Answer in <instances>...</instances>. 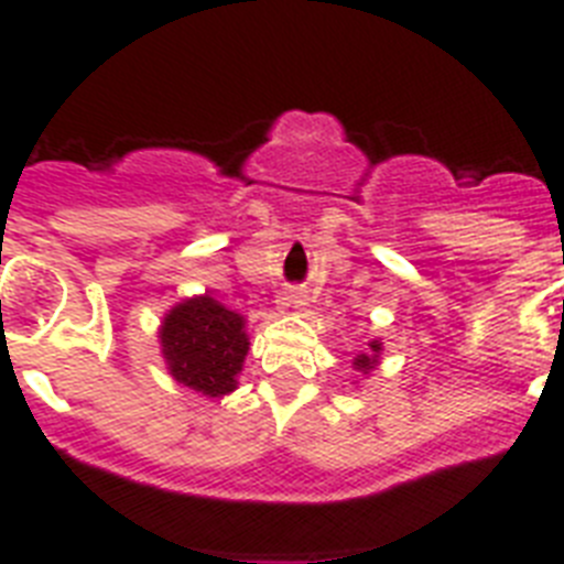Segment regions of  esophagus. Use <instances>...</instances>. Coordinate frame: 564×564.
Returning <instances> with one entry per match:
<instances>
[{"instance_id": "34e87169", "label": "esophagus", "mask_w": 564, "mask_h": 564, "mask_svg": "<svg viewBox=\"0 0 564 564\" xmlns=\"http://www.w3.org/2000/svg\"><path fill=\"white\" fill-rule=\"evenodd\" d=\"M288 305L296 307V311H299V307H305L307 305V293L305 291H291V293H288Z\"/></svg>"}]
</instances>
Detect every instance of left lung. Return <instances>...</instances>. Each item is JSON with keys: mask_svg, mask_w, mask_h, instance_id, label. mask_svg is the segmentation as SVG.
<instances>
[{"mask_svg": "<svg viewBox=\"0 0 564 564\" xmlns=\"http://www.w3.org/2000/svg\"><path fill=\"white\" fill-rule=\"evenodd\" d=\"M381 350H383V341L372 338V341L367 344V350H361L352 356V370H356L358 376H370L378 364H381Z\"/></svg>", "mask_w": 564, "mask_h": 564, "instance_id": "1", "label": "left lung"}]
</instances>
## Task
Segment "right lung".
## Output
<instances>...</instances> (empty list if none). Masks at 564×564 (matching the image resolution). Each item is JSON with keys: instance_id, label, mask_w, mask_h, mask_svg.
I'll list each match as a JSON object with an SVG mask.
<instances>
[{"instance_id": "obj_1", "label": "right lung", "mask_w": 564, "mask_h": 564, "mask_svg": "<svg viewBox=\"0 0 564 564\" xmlns=\"http://www.w3.org/2000/svg\"><path fill=\"white\" fill-rule=\"evenodd\" d=\"M158 341L169 376L203 398H223L237 390L251 347L246 316L228 311L212 293L181 299L169 307L158 327Z\"/></svg>"}]
</instances>
